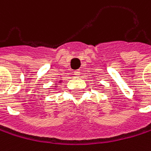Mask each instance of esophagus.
<instances>
[{
    "label": "esophagus",
    "instance_id": "esophagus-1",
    "mask_svg": "<svg viewBox=\"0 0 151 151\" xmlns=\"http://www.w3.org/2000/svg\"><path fill=\"white\" fill-rule=\"evenodd\" d=\"M80 74H81V71H80V70H75V71H74V75H75L76 77H79V76H80Z\"/></svg>",
    "mask_w": 151,
    "mask_h": 151
}]
</instances>
